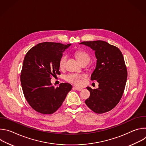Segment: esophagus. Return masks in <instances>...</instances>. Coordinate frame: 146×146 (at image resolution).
Instances as JSON below:
<instances>
[{
	"label": "esophagus",
	"instance_id": "34e87169",
	"mask_svg": "<svg viewBox=\"0 0 146 146\" xmlns=\"http://www.w3.org/2000/svg\"><path fill=\"white\" fill-rule=\"evenodd\" d=\"M74 88L77 90V91H81L82 90V88H80V87H75Z\"/></svg>",
	"mask_w": 146,
	"mask_h": 146
}]
</instances>
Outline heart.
I'll return each instance as SVG.
<instances>
[{"instance_id": "1", "label": "heart", "mask_w": 146, "mask_h": 146, "mask_svg": "<svg viewBox=\"0 0 146 146\" xmlns=\"http://www.w3.org/2000/svg\"><path fill=\"white\" fill-rule=\"evenodd\" d=\"M75 55L81 64L84 63V62H90L91 60L90 56L85 51H77L75 52ZM67 58L68 56L66 55H64L60 58L59 62V67L60 69L62 70L65 68ZM84 78V76L83 74L77 73H70L66 76L65 80L68 82L72 83V84L78 86L81 82V80Z\"/></svg>"}]
</instances>
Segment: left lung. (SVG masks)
I'll return each mask as SVG.
<instances>
[{"mask_svg":"<svg viewBox=\"0 0 146 146\" xmlns=\"http://www.w3.org/2000/svg\"><path fill=\"white\" fill-rule=\"evenodd\" d=\"M80 44L94 50L97 58L91 78L99 82V88L87 87L90 96L86 104L96 113L109 111L119 103L126 85L127 69L122 54L117 47L102 40L82 41Z\"/></svg>","mask_w":146,"mask_h":146,"instance_id":"1","label":"left lung"}]
</instances>
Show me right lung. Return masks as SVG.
Wrapping results in <instances>:
<instances>
[{
    "label": "right lung",
    "instance_id": "1",
    "mask_svg": "<svg viewBox=\"0 0 146 146\" xmlns=\"http://www.w3.org/2000/svg\"><path fill=\"white\" fill-rule=\"evenodd\" d=\"M71 44L43 42L27 53L21 72V82L25 99L35 111L44 114L55 112L62 105L72 86L61 83L55 88L51 79L60 75L59 62Z\"/></svg>",
    "mask_w": 146,
    "mask_h": 146
}]
</instances>
